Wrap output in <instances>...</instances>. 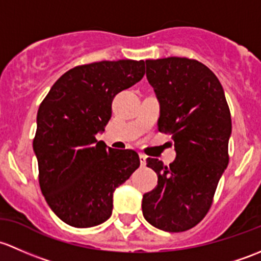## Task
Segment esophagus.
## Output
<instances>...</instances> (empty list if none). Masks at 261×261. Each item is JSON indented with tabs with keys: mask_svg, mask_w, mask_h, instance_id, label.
<instances>
[{
	"mask_svg": "<svg viewBox=\"0 0 261 261\" xmlns=\"http://www.w3.org/2000/svg\"><path fill=\"white\" fill-rule=\"evenodd\" d=\"M139 161H141V166H142V167H144V166H146L147 155L143 154V153H139Z\"/></svg>",
	"mask_w": 261,
	"mask_h": 261,
	"instance_id": "34e87169",
	"label": "esophagus"
}]
</instances>
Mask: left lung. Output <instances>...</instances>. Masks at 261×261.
<instances>
[{
	"instance_id": "obj_1",
	"label": "left lung",
	"mask_w": 261,
	"mask_h": 261,
	"mask_svg": "<svg viewBox=\"0 0 261 261\" xmlns=\"http://www.w3.org/2000/svg\"><path fill=\"white\" fill-rule=\"evenodd\" d=\"M146 65L160 101L158 130L172 134L177 155L170 166L147 158L158 185L143 195L142 211L157 229L181 232L206 216L229 165L230 109L216 75L200 61L172 56Z\"/></svg>"
}]
</instances>
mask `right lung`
Masks as SVG:
<instances>
[{
  "instance_id": "right-lung-1",
  "label": "right lung",
  "mask_w": 261,
  "mask_h": 261,
  "mask_svg": "<svg viewBox=\"0 0 261 261\" xmlns=\"http://www.w3.org/2000/svg\"><path fill=\"white\" fill-rule=\"evenodd\" d=\"M144 75L143 60L98 61L61 75L37 111L34 150L47 205L70 226H96L111 217L113 192L139 167L138 153L96 141L119 91Z\"/></svg>"
}]
</instances>
